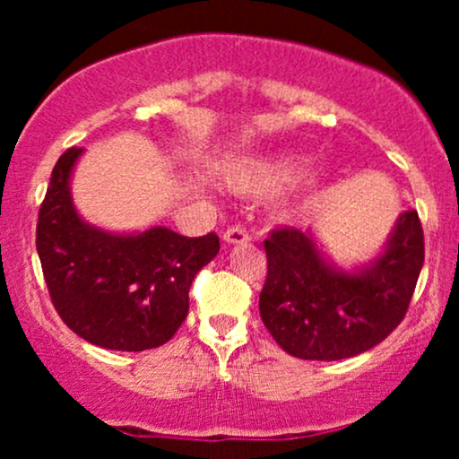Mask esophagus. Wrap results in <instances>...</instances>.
<instances>
[{"mask_svg": "<svg viewBox=\"0 0 459 459\" xmlns=\"http://www.w3.org/2000/svg\"><path fill=\"white\" fill-rule=\"evenodd\" d=\"M226 244H247L250 241V233L244 229V226H230L224 233Z\"/></svg>", "mask_w": 459, "mask_h": 459, "instance_id": "1", "label": "esophagus"}]
</instances>
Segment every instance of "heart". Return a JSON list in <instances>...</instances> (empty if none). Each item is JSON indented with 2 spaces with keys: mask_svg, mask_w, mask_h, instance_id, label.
Wrapping results in <instances>:
<instances>
[{
  "mask_svg": "<svg viewBox=\"0 0 459 459\" xmlns=\"http://www.w3.org/2000/svg\"><path fill=\"white\" fill-rule=\"evenodd\" d=\"M308 168V157L298 155V152H273L265 157H252L233 166L229 172V186L239 194H267L276 192L289 183H293ZM330 178L325 175H308L299 181L293 194L284 200L282 215L291 218L308 212L310 207L324 198L328 192Z\"/></svg>",
  "mask_w": 459,
  "mask_h": 459,
  "instance_id": "b5f03b06",
  "label": "heart"
}]
</instances>
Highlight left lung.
I'll return each instance as SVG.
<instances>
[{
    "label": "left lung",
    "mask_w": 459,
    "mask_h": 459,
    "mask_svg": "<svg viewBox=\"0 0 459 459\" xmlns=\"http://www.w3.org/2000/svg\"><path fill=\"white\" fill-rule=\"evenodd\" d=\"M259 296L265 328L287 354L341 360L382 343L402 324L425 261L419 213L399 215L376 261L343 272L321 256L313 233L276 229L265 239Z\"/></svg>",
    "instance_id": "left-lung-1"
}]
</instances>
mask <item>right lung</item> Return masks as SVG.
Masks as SVG:
<instances>
[{
	"label": "right lung",
	"mask_w": 459,
	"mask_h": 459,
	"mask_svg": "<svg viewBox=\"0 0 459 459\" xmlns=\"http://www.w3.org/2000/svg\"><path fill=\"white\" fill-rule=\"evenodd\" d=\"M79 155L73 146L57 160L36 224L51 302L88 343L118 351L160 347L186 321L189 287L218 255V235L183 237L163 226L114 235L86 224L68 189Z\"/></svg>",
	"instance_id": "right-lung-1"
}]
</instances>
